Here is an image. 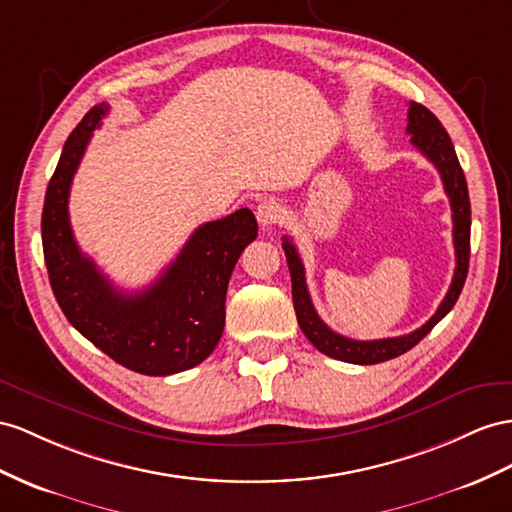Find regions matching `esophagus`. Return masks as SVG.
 <instances>
[{
	"mask_svg": "<svg viewBox=\"0 0 512 512\" xmlns=\"http://www.w3.org/2000/svg\"><path fill=\"white\" fill-rule=\"evenodd\" d=\"M257 222L261 225V229H270L281 222L283 218V209L277 201H261L257 205Z\"/></svg>",
	"mask_w": 512,
	"mask_h": 512,
	"instance_id": "obj_1",
	"label": "esophagus"
}]
</instances>
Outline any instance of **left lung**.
I'll return each mask as SVG.
<instances>
[{
    "label": "left lung",
    "instance_id": "1",
    "mask_svg": "<svg viewBox=\"0 0 512 512\" xmlns=\"http://www.w3.org/2000/svg\"><path fill=\"white\" fill-rule=\"evenodd\" d=\"M406 134L411 136L413 147L426 155L428 160L435 164L439 170L443 190L448 194L450 207H452V222H454V253H456V268L448 294L441 300L439 309L435 311L424 326H419L417 331L400 337H387V339H372V342H359V339H350L331 331L320 316L313 309L311 296L307 290L305 281V266L298 257L296 246L290 238H283V251L287 257V266H290L292 274V298H294V311L298 318V326L303 329L309 342L316 346L326 357H333L346 363L357 365H374L383 363L393 357L404 355L406 350H411L415 344L435 329V324L448 316L450 309L461 296V290L467 279L469 268V231H471V207H469V192L467 181L463 175V168L458 164V157L454 151V144L448 136V131L443 129L439 119L432 114L422 103H409V125H406Z\"/></svg>",
    "mask_w": 512,
    "mask_h": 512
}]
</instances>
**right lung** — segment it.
<instances>
[{
	"label": "right lung",
	"instance_id": "add662e5",
	"mask_svg": "<svg viewBox=\"0 0 512 512\" xmlns=\"http://www.w3.org/2000/svg\"><path fill=\"white\" fill-rule=\"evenodd\" d=\"M108 114L90 110L64 142L43 205V253L49 283L67 320L123 368L168 376L205 361L225 329V296L244 248L257 238L251 209L205 222L177 259L140 292H121L73 238L69 192L93 131Z\"/></svg>",
	"mask_w": 512,
	"mask_h": 512
}]
</instances>
